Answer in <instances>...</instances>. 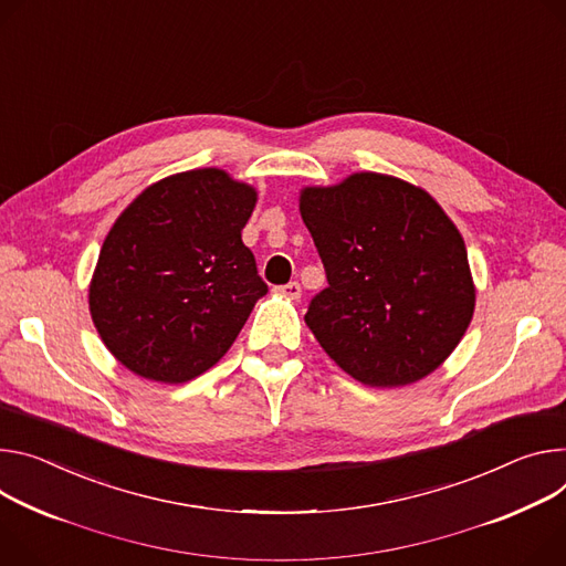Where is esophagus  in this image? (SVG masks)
<instances>
[{"instance_id": "1", "label": "esophagus", "mask_w": 566, "mask_h": 566, "mask_svg": "<svg viewBox=\"0 0 566 566\" xmlns=\"http://www.w3.org/2000/svg\"><path fill=\"white\" fill-rule=\"evenodd\" d=\"M275 293L282 295V297H286V300H297L300 293H302V289H300L297 282H289V284H284V286H277Z\"/></svg>"}]
</instances>
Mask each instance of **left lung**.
Returning <instances> with one entry per match:
<instances>
[{"label": "left lung", "instance_id": "left-lung-1", "mask_svg": "<svg viewBox=\"0 0 566 566\" xmlns=\"http://www.w3.org/2000/svg\"><path fill=\"white\" fill-rule=\"evenodd\" d=\"M300 214L329 282L304 323L332 361L370 388L438 370L476 306L465 241L438 200L401 178L356 171L302 187Z\"/></svg>", "mask_w": 566, "mask_h": 566}]
</instances>
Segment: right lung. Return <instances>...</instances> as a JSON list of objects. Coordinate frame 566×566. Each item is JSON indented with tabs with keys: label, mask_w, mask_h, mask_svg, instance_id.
<instances>
[{
	"label": "right lung",
	"mask_w": 566,
	"mask_h": 566,
	"mask_svg": "<svg viewBox=\"0 0 566 566\" xmlns=\"http://www.w3.org/2000/svg\"><path fill=\"white\" fill-rule=\"evenodd\" d=\"M254 205L252 185L205 167L148 185L117 217L87 302L124 368L185 384L221 361L269 291L241 239Z\"/></svg>",
	"instance_id": "1"
}]
</instances>
